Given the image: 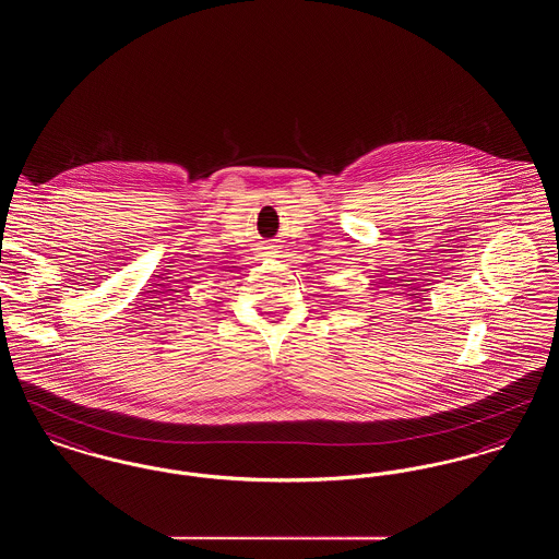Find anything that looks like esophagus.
I'll use <instances>...</instances> for the list:
<instances>
[{"label": "esophagus", "mask_w": 559, "mask_h": 559, "mask_svg": "<svg viewBox=\"0 0 559 559\" xmlns=\"http://www.w3.org/2000/svg\"><path fill=\"white\" fill-rule=\"evenodd\" d=\"M264 249H266V255H267V253H272V251H270V249H272V247H264Z\"/></svg>", "instance_id": "obj_1"}]
</instances>
